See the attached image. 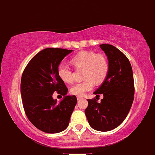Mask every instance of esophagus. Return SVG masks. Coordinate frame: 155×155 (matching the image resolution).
<instances>
[{
  "label": "esophagus",
  "instance_id": "1",
  "mask_svg": "<svg viewBox=\"0 0 155 155\" xmlns=\"http://www.w3.org/2000/svg\"><path fill=\"white\" fill-rule=\"evenodd\" d=\"M77 99H78L79 101V100L82 99V97L81 96H78V97H77Z\"/></svg>",
  "mask_w": 155,
  "mask_h": 155
}]
</instances>
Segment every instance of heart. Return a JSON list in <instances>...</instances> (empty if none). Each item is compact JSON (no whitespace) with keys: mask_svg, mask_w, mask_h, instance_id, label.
Masks as SVG:
<instances>
[{"mask_svg":"<svg viewBox=\"0 0 155 155\" xmlns=\"http://www.w3.org/2000/svg\"><path fill=\"white\" fill-rule=\"evenodd\" d=\"M71 64L77 69L83 68L84 81L78 82L71 88V93L81 96L92 89L94 81L97 83L105 80L109 71V62L103 54L92 51H81L71 57ZM57 73L60 78L65 83L71 84L74 81V72L64 63L58 66Z\"/></svg>","mask_w":155,"mask_h":155,"instance_id":"b5f03b06","label":"heart"}]
</instances>
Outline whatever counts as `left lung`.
<instances>
[{
  "label": "left lung",
  "mask_w": 155,
  "mask_h": 155,
  "mask_svg": "<svg viewBox=\"0 0 155 155\" xmlns=\"http://www.w3.org/2000/svg\"><path fill=\"white\" fill-rule=\"evenodd\" d=\"M109 61V71L102 85L94 94L103 98L87 99L85 115L88 124L95 130H112L124 122L132 106L134 81L131 64L120 50L109 44L100 45Z\"/></svg>",
  "instance_id": "1"
}]
</instances>
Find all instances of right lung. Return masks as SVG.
Here are the masks:
<instances>
[{
	"label": "right lung",
	"instance_id": "right-lung-1",
	"mask_svg": "<svg viewBox=\"0 0 155 155\" xmlns=\"http://www.w3.org/2000/svg\"><path fill=\"white\" fill-rule=\"evenodd\" d=\"M71 52L46 48L32 57L23 71L21 94L25 113L31 124L45 133L64 131L77 104L75 95H66L68 87L57 73L62 60ZM54 91L64 96L60 103L52 98Z\"/></svg>",
	"mask_w": 155,
	"mask_h": 155
}]
</instances>
